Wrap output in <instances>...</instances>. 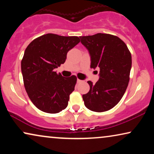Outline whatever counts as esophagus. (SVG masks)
Returning a JSON list of instances; mask_svg holds the SVG:
<instances>
[{
  "label": "esophagus",
  "mask_w": 154,
  "mask_h": 154,
  "mask_svg": "<svg viewBox=\"0 0 154 154\" xmlns=\"http://www.w3.org/2000/svg\"><path fill=\"white\" fill-rule=\"evenodd\" d=\"M83 82V81H81V80H79V79H77V83H81Z\"/></svg>",
  "instance_id": "34e87169"
}]
</instances>
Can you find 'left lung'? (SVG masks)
<instances>
[{
  "label": "left lung",
  "instance_id": "obj_1",
  "mask_svg": "<svg viewBox=\"0 0 154 154\" xmlns=\"http://www.w3.org/2000/svg\"><path fill=\"white\" fill-rule=\"evenodd\" d=\"M88 50L90 67L100 69L99 80L83 94L84 104L96 112L110 110L120 102L128 85L132 57L125 43L119 37L106 33L81 36Z\"/></svg>",
  "mask_w": 154,
  "mask_h": 154
}]
</instances>
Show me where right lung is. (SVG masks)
<instances>
[{
    "mask_svg": "<svg viewBox=\"0 0 154 154\" xmlns=\"http://www.w3.org/2000/svg\"><path fill=\"white\" fill-rule=\"evenodd\" d=\"M79 42L77 36L48 33L33 40L25 50L21 62L24 87L41 111L57 113L66 108L77 79L62 76L54 69L64 64L67 52Z\"/></svg>",
    "mask_w": 154,
    "mask_h": 154,
    "instance_id": "add662e5",
    "label": "right lung"
}]
</instances>
